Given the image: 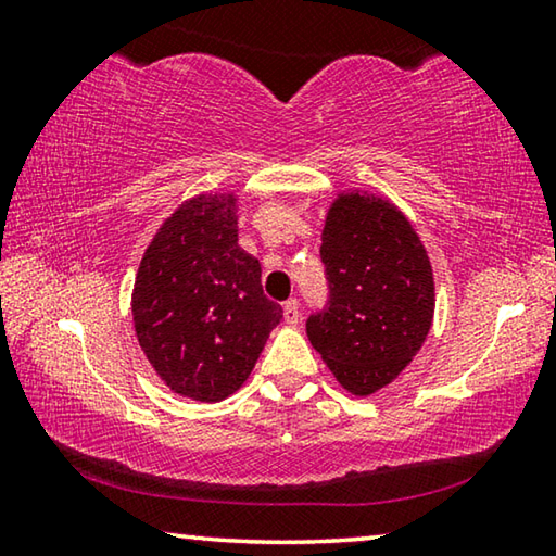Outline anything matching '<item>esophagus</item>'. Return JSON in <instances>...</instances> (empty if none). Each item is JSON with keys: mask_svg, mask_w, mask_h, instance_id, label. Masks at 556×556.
Wrapping results in <instances>:
<instances>
[{"mask_svg": "<svg viewBox=\"0 0 556 556\" xmlns=\"http://www.w3.org/2000/svg\"><path fill=\"white\" fill-rule=\"evenodd\" d=\"M285 321L289 324V326H296L299 324V318H301V312H299V301L296 299H289V301H285Z\"/></svg>", "mask_w": 556, "mask_h": 556, "instance_id": "34e87169", "label": "esophagus"}]
</instances>
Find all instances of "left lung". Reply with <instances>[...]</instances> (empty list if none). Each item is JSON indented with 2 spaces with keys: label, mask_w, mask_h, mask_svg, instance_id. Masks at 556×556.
I'll return each mask as SVG.
<instances>
[{
  "label": "left lung",
  "mask_w": 556,
  "mask_h": 556,
  "mask_svg": "<svg viewBox=\"0 0 556 556\" xmlns=\"http://www.w3.org/2000/svg\"><path fill=\"white\" fill-rule=\"evenodd\" d=\"M318 252L328 296L306 318L308 341L345 390L372 394L429 333L434 277L425 244L394 205L348 193L328 211Z\"/></svg>",
  "instance_id": "1"
}]
</instances>
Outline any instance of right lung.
<instances>
[{"label":"right lung","instance_id":"1","mask_svg":"<svg viewBox=\"0 0 556 556\" xmlns=\"http://www.w3.org/2000/svg\"><path fill=\"white\" fill-rule=\"evenodd\" d=\"M232 208V195L181 205L147 248L131 294L139 345L159 378L201 402L238 390L281 321L260 262L238 248Z\"/></svg>","mask_w":556,"mask_h":556}]
</instances>
